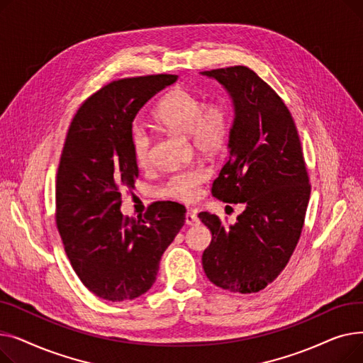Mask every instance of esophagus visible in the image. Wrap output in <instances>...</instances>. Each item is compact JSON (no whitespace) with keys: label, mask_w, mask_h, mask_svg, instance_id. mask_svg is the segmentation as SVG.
Returning a JSON list of instances; mask_svg holds the SVG:
<instances>
[{"label":"esophagus","mask_w":363,"mask_h":363,"mask_svg":"<svg viewBox=\"0 0 363 363\" xmlns=\"http://www.w3.org/2000/svg\"><path fill=\"white\" fill-rule=\"evenodd\" d=\"M185 223H186V225H189V226H196V225H199V223H200V219H199L197 213H196V212H193V211L186 212V215H185Z\"/></svg>","instance_id":"esophagus-1"}]
</instances>
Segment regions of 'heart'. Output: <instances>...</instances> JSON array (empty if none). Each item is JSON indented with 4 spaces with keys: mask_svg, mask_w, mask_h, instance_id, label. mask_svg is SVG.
Segmentation results:
<instances>
[{
    "mask_svg": "<svg viewBox=\"0 0 363 363\" xmlns=\"http://www.w3.org/2000/svg\"><path fill=\"white\" fill-rule=\"evenodd\" d=\"M155 121L170 132L188 137L194 148L204 156L219 155L231 133L230 113L222 101L203 104L196 94L182 88L164 95L155 111ZM130 145L137 164L147 166L150 163L151 138L144 128H132ZM206 179L207 170L201 166L178 172L164 182L162 194L179 201H193Z\"/></svg>",
    "mask_w": 363,
    "mask_h": 363,
    "instance_id": "b5f03b06",
    "label": "heart"
}]
</instances>
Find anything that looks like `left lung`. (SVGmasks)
I'll return each mask as SVG.
<instances>
[{"label":"left lung","mask_w":363,"mask_h":363,"mask_svg":"<svg viewBox=\"0 0 363 363\" xmlns=\"http://www.w3.org/2000/svg\"><path fill=\"white\" fill-rule=\"evenodd\" d=\"M230 95L234 121L228 157L212 186L213 197L244 203L234 225L201 212L212 241L203 269L218 287L257 293L289 263L311 197L298 133L277 92L245 66L201 72Z\"/></svg>","instance_id":"8db88e82"}]
</instances>
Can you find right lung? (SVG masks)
I'll use <instances>...</instances> for the list:
<instances>
[{
    "label": "right lung",
    "instance_id": "obj_1",
    "mask_svg": "<svg viewBox=\"0 0 363 363\" xmlns=\"http://www.w3.org/2000/svg\"><path fill=\"white\" fill-rule=\"evenodd\" d=\"M177 74L114 81L74 114L55 181V220L66 255L85 287L108 301L137 298L155 284L162 255L185 222L184 206L151 204L144 218L121 212L125 188H135L138 164L132 122Z\"/></svg>",
    "mask_w": 363,
    "mask_h": 363
}]
</instances>
